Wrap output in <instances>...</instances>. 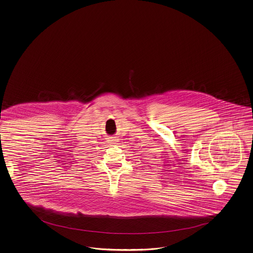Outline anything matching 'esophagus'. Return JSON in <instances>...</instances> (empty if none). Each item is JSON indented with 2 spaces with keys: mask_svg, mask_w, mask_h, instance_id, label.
<instances>
[{
  "mask_svg": "<svg viewBox=\"0 0 253 253\" xmlns=\"http://www.w3.org/2000/svg\"><path fill=\"white\" fill-rule=\"evenodd\" d=\"M107 143H108L109 145H113V144L116 143V139H114L113 137H109V138L107 139Z\"/></svg>",
  "mask_w": 253,
  "mask_h": 253,
  "instance_id": "obj_1",
  "label": "esophagus"
}]
</instances>
